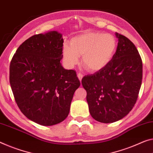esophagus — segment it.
<instances>
[{
    "label": "esophagus",
    "mask_w": 153,
    "mask_h": 153,
    "mask_svg": "<svg viewBox=\"0 0 153 153\" xmlns=\"http://www.w3.org/2000/svg\"><path fill=\"white\" fill-rule=\"evenodd\" d=\"M77 76H78L79 81L81 82V80H82V79H83V74H82L81 73H79L78 74H77Z\"/></svg>",
    "instance_id": "esophagus-1"
}]
</instances>
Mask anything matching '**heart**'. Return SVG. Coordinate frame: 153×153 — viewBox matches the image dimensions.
<instances>
[{"label":"heart","instance_id":"heart-1","mask_svg":"<svg viewBox=\"0 0 153 153\" xmlns=\"http://www.w3.org/2000/svg\"><path fill=\"white\" fill-rule=\"evenodd\" d=\"M70 46L64 44L62 55L65 65L72 68L79 62L90 72L99 71L107 66L117 51L116 39L111 34L89 32L72 38Z\"/></svg>","mask_w":153,"mask_h":153}]
</instances>
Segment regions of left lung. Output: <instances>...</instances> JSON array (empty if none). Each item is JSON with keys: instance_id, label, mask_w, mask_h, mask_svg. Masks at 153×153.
Instances as JSON below:
<instances>
[{"instance_id": "left-lung-1", "label": "left lung", "mask_w": 153, "mask_h": 153, "mask_svg": "<svg viewBox=\"0 0 153 153\" xmlns=\"http://www.w3.org/2000/svg\"><path fill=\"white\" fill-rule=\"evenodd\" d=\"M116 36L118 43L111 62L81 81L91 116L102 123L125 117L135 105L142 85V62L137 49L126 37L117 33Z\"/></svg>"}]
</instances>
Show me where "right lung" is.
Listing matches in <instances>:
<instances>
[{
  "label": "right lung",
  "instance_id": "right-lung-1",
  "mask_svg": "<svg viewBox=\"0 0 153 153\" xmlns=\"http://www.w3.org/2000/svg\"><path fill=\"white\" fill-rule=\"evenodd\" d=\"M63 39L56 30L30 37L11 59L9 82L20 111L42 126L62 123L68 116L80 83L76 72L62 65Z\"/></svg>",
  "mask_w": 153,
  "mask_h": 153
}]
</instances>
